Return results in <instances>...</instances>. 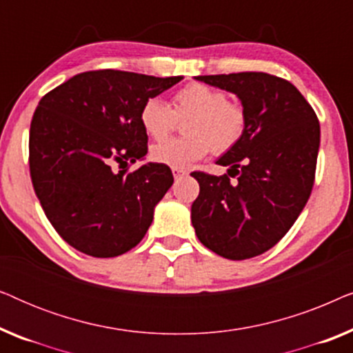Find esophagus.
<instances>
[{
  "label": "esophagus",
  "instance_id": "obj_1",
  "mask_svg": "<svg viewBox=\"0 0 353 353\" xmlns=\"http://www.w3.org/2000/svg\"><path fill=\"white\" fill-rule=\"evenodd\" d=\"M172 173H173V176H175V180L188 175V172L185 170V168H172Z\"/></svg>",
  "mask_w": 353,
  "mask_h": 353
}]
</instances>
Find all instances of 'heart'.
<instances>
[{
    "label": "heart",
    "instance_id": "heart-1",
    "mask_svg": "<svg viewBox=\"0 0 353 353\" xmlns=\"http://www.w3.org/2000/svg\"><path fill=\"white\" fill-rule=\"evenodd\" d=\"M185 138L168 139L151 149L152 161L172 168H186L207 152L228 151L243 138L248 115L241 104L228 101L221 90L190 83L173 94L172 108L159 98H149L139 110V122L148 137L163 139L186 119Z\"/></svg>",
    "mask_w": 353,
    "mask_h": 353
}]
</instances>
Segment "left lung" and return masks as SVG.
<instances>
[{
	"label": "left lung",
	"instance_id": "left-lung-1",
	"mask_svg": "<svg viewBox=\"0 0 353 353\" xmlns=\"http://www.w3.org/2000/svg\"><path fill=\"white\" fill-rule=\"evenodd\" d=\"M196 80L230 91L248 115L243 138L216 163L228 175L192 172L199 196L191 221L207 249L230 260L272 249L310 197L320 123L296 86L263 72L199 75ZM230 177L236 180L231 183Z\"/></svg>",
	"mask_w": 353,
	"mask_h": 353
}]
</instances>
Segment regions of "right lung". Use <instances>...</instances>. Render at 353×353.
Instances as JSON below:
<instances>
[{
  "instance_id": "add662e5",
  "label": "right lung",
  "mask_w": 353,
  "mask_h": 353,
  "mask_svg": "<svg viewBox=\"0 0 353 353\" xmlns=\"http://www.w3.org/2000/svg\"><path fill=\"white\" fill-rule=\"evenodd\" d=\"M183 77L122 70L83 72L45 94L30 123V176L48 220L72 248L117 257L144 238L173 183L163 163L144 161L139 110ZM114 163L122 171L115 172Z\"/></svg>"
}]
</instances>
